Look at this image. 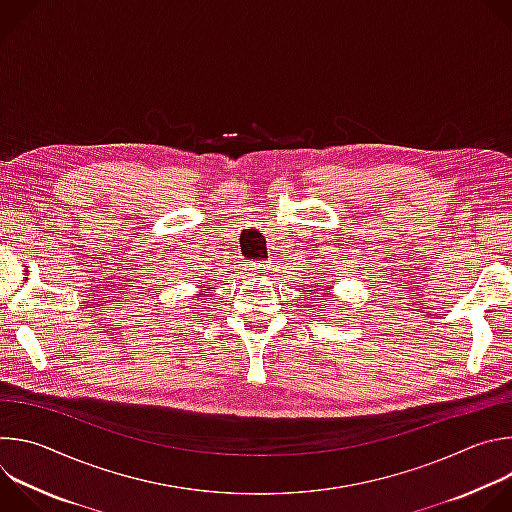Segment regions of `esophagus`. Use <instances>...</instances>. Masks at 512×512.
<instances>
[{
  "label": "esophagus",
  "mask_w": 512,
  "mask_h": 512,
  "mask_svg": "<svg viewBox=\"0 0 512 512\" xmlns=\"http://www.w3.org/2000/svg\"><path fill=\"white\" fill-rule=\"evenodd\" d=\"M245 275H251V277H261V275H267L269 273V263H263V261H249L245 263Z\"/></svg>",
  "instance_id": "1"
}]
</instances>
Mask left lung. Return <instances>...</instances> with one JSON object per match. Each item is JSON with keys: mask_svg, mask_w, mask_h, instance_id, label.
<instances>
[{"mask_svg": "<svg viewBox=\"0 0 512 512\" xmlns=\"http://www.w3.org/2000/svg\"><path fill=\"white\" fill-rule=\"evenodd\" d=\"M328 289H330V287H328V285H326V287H324V289H322V287H320V294H322V296H324V298H328V294H324V291H328ZM312 291H314V289H312ZM322 296H320V298H322Z\"/></svg>", "mask_w": 512, "mask_h": 512, "instance_id": "left-lung-1", "label": "left lung"}]
</instances>
